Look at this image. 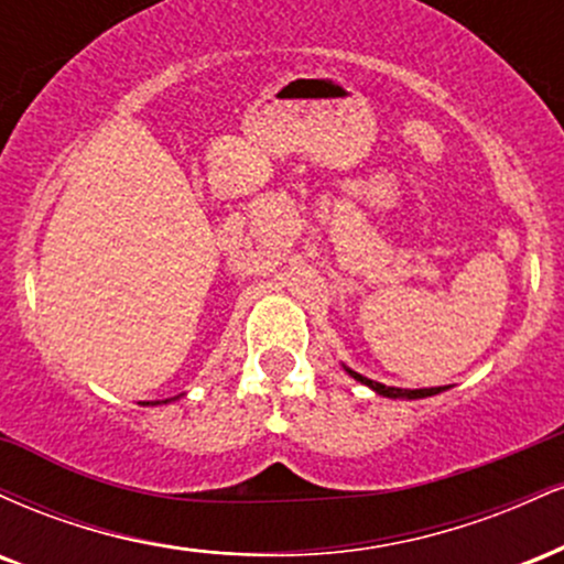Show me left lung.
I'll return each mask as SVG.
<instances>
[{
    "mask_svg": "<svg viewBox=\"0 0 564 564\" xmlns=\"http://www.w3.org/2000/svg\"><path fill=\"white\" fill-rule=\"evenodd\" d=\"M345 371L352 377L355 381H360V384H366L368 390H373L381 398H390V400H422V398H432V394H440L445 392V387H430V390H400V387H387V384H379V381L364 377V373L352 371V368L345 366Z\"/></svg>",
    "mask_w": 564,
    "mask_h": 564,
    "instance_id": "obj_1",
    "label": "left lung"
}]
</instances>
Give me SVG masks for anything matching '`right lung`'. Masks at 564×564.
Here are the masks:
<instances>
[{
    "instance_id": "add662e5",
    "label": "right lung",
    "mask_w": 564,
    "mask_h": 564,
    "mask_svg": "<svg viewBox=\"0 0 564 564\" xmlns=\"http://www.w3.org/2000/svg\"><path fill=\"white\" fill-rule=\"evenodd\" d=\"M180 398V394H177ZM177 398H166V400H145V403L142 405H161V403H172V400H177Z\"/></svg>"
}]
</instances>
